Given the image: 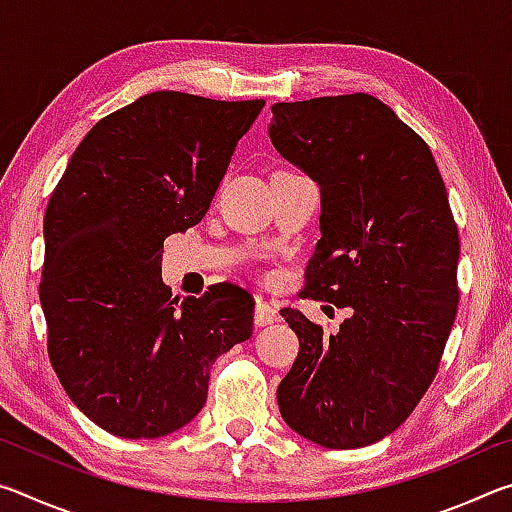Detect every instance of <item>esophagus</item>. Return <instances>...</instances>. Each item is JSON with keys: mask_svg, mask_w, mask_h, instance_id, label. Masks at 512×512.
<instances>
[{"mask_svg": "<svg viewBox=\"0 0 512 512\" xmlns=\"http://www.w3.org/2000/svg\"><path fill=\"white\" fill-rule=\"evenodd\" d=\"M277 318H280V314H277V309L273 305H268V302H262V300L257 302L255 305V325L257 327L271 325Z\"/></svg>", "mask_w": 512, "mask_h": 512, "instance_id": "esophagus-1", "label": "esophagus"}]
</instances>
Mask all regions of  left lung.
Segmentation results:
<instances>
[{"label":"left lung","mask_w":512,"mask_h":512,"mask_svg":"<svg viewBox=\"0 0 512 512\" xmlns=\"http://www.w3.org/2000/svg\"><path fill=\"white\" fill-rule=\"evenodd\" d=\"M284 160L320 187L305 298L350 307L336 334L282 309L300 352L277 386L289 427L320 447L377 443L438 372L458 305V230L422 137L370 94L275 103Z\"/></svg>","instance_id":"8db88e82"}]
</instances>
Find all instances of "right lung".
<instances>
[{
	"label": "right lung",
	"instance_id": "add662e5",
	"mask_svg": "<svg viewBox=\"0 0 512 512\" xmlns=\"http://www.w3.org/2000/svg\"><path fill=\"white\" fill-rule=\"evenodd\" d=\"M262 99L160 90L92 126L45 212L40 305L56 375L119 438H160L203 409L216 357L253 334L237 284L171 298L162 246L203 219Z\"/></svg>",
	"mask_w": 512,
	"mask_h": 512
}]
</instances>
